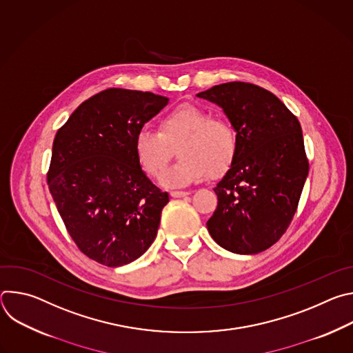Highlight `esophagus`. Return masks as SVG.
Returning <instances> with one entry per match:
<instances>
[{"mask_svg": "<svg viewBox=\"0 0 353 353\" xmlns=\"http://www.w3.org/2000/svg\"><path fill=\"white\" fill-rule=\"evenodd\" d=\"M190 194V191H172L170 192V195L173 196V198H181V196H185V195H188Z\"/></svg>", "mask_w": 353, "mask_h": 353, "instance_id": "esophagus-1", "label": "esophagus"}]
</instances>
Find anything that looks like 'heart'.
<instances>
[{"label": "heart", "instance_id": "b5f03b06", "mask_svg": "<svg viewBox=\"0 0 353 353\" xmlns=\"http://www.w3.org/2000/svg\"><path fill=\"white\" fill-rule=\"evenodd\" d=\"M179 150V162L162 177L166 187H181L219 176L229 169L236 154V134L232 125L196 106L184 105L161 120V130L142 128L134 141L142 169L159 177Z\"/></svg>", "mask_w": 353, "mask_h": 353}]
</instances>
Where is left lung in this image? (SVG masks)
I'll return each instance as SVG.
<instances>
[{"label": "left lung", "instance_id": "obj_1", "mask_svg": "<svg viewBox=\"0 0 353 353\" xmlns=\"http://www.w3.org/2000/svg\"><path fill=\"white\" fill-rule=\"evenodd\" d=\"M196 96L219 106L236 132L234 158L214 188L218 207L208 232L230 253L259 254L288 229L309 174L300 123L253 83H221Z\"/></svg>", "mask_w": 353, "mask_h": 353}]
</instances>
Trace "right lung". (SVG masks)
<instances>
[{
	"instance_id": "right-lung-1",
	"label": "right lung",
	"mask_w": 353,
	"mask_h": 353,
	"mask_svg": "<svg viewBox=\"0 0 353 353\" xmlns=\"http://www.w3.org/2000/svg\"><path fill=\"white\" fill-rule=\"evenodd\" d=\"M169 99L112 88L81 103L57 131L48 190L85 256L108 267L139 259L154 243L169 194L142 170L135 135Z\"/></svg>"
}]
</instances>
